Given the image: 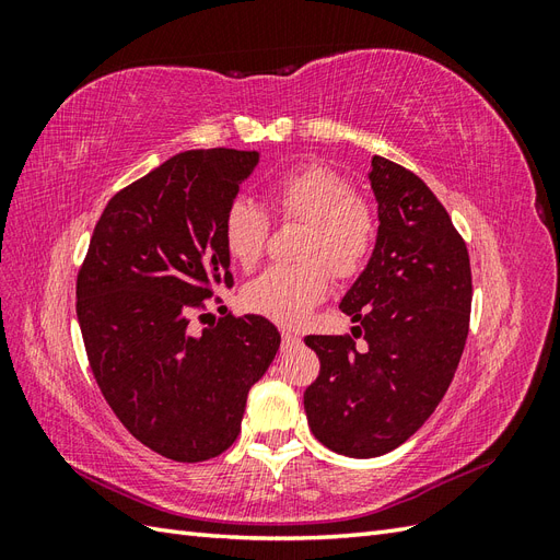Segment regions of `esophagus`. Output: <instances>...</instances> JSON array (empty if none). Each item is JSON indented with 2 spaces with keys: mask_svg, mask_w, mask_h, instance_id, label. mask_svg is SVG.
<instances>
[{
  "mask_svg": "<svg viewBox=\"0 0 560 560\" xmlns=\"http://www.w3.org/2000/svg\"><path fill=\"white\" fill-rule=\"evenodd\" d=\"M280 334H282V348H292V346H296L301 341V338L294 331H290V329H282Z\"/></svg>",
  "mask_w": 560,
  "mask_h": 560,
  "instance_id": "1",
  "label": "esophagus"
}]
</instances>
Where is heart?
I'll use <instances>...</instances> for the list:
<instances>
[{"label": "heart", "mask_w": 560, "mask_h": 560, "mask_svg": "<svg viewBox=\"0 0 560 560\" xmlns=\"http://www.w3.org/2000/svg\"><path fill=\"white\" fill-rule=\"evenodd\" d=\"M268 202L280 224H303L292 266H270L247 282L243 303L280 325H299L329 292V273L352 280L374 257L381 219L374 202L354 194V184L327 165L311 163L270 184ZM270 222L252 200H233L222 219L229 257L254 268L264 257Z\"/></svg>", "instance_id": "heart-1"}]
</instances>
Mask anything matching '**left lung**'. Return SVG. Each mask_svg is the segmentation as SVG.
<instances>
[{
	"label": "left lung",
	"instance_id": "1",
	"mask_svg": "<svg viewBox=\"0 0 560 560\" xmlns=\"http://www.w3.org/2000/svg\"><path fill=\"white\" fill-rule=\"evenodd\" d=\"M369 179L381 235L341 308L365 338L306 336L319 376L306 387L308 425L327 448L376 457L404 444L442 401L469 334L471 268L463 235L430 186L374 156Z\"/></svg>",
	"mask_w": 560,
	"mask_h": 560
}]
</instances>
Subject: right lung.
Listing matches in <instances>:
<instances>
[{
  "mask_svg": "<svg viewBox=\"0 0 560 560\" xmlns=\"http://www.w3.org/2000/svg\"><path fill=\"white\" fill-rule=\"evenodd\" d=\"M257 151L191 149L118 191L77 276V317L100 393L147 448L202 463L241 434L249 387L280 334L233 313L191 334L233 287L222 219ZM222 299L214 296V303Z\"/></svg>",
  "mask_w": 560,
  "mask_h": 560,
  "instance_id": "1",
  "label": "right lung"
}]
</instances>
